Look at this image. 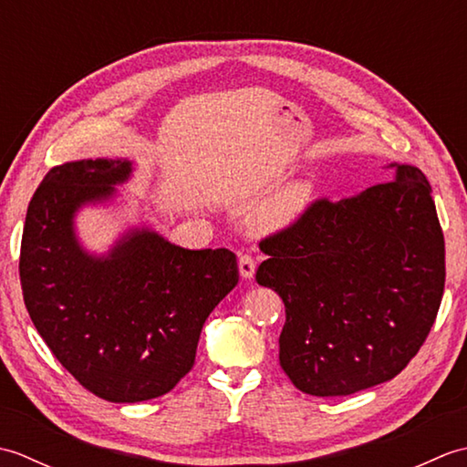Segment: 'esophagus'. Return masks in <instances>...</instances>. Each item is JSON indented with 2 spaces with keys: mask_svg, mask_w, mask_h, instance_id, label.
Returning <instances> with one entry per match:
<instances>
[{
  "mask_svg": "<svg viewBox=\"0 0 467 467\" xmlns=\"http://www.w3.org/2000/svg\"><path fill=\"white\" fill-rule=\"evenodd\" d=\"M239 271L243 279H253L254 271H256V261L249 253H241L239 256Z\"/></svg>",
  "mask_w": 467,
  "mask_h": 467,
  "instance_id": "esophagus-1",
  "label": "esophagus"
}]
</instances>
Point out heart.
I'll use <instances>...</instances> for the list:
<instances>
[{"label":"heart","instance_id":"heart-1","mask_svg":"<svg viewBox=\"0 0 467 467\" xmlns=\"http://www.w3.org/2000/svg\"><path fill=\"white\" fill-rule=\"evenodd\" d=\"M311 194L313 188L309 182H291L283 186L256 213V226L261 231H275V228L293 224L305 213Z\"/></svg>","mask_w":467,"mask_h":467}]
</instances>
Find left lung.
Masks as SVG:
<instances>
[{
	"mask_svg": "<svg viewBox=\"0 0 467 467\" xmlns=\"http://www.w3.org/2000/svg\"><path fill=\"white\" fill-rule=\"evenodd\" d=\"M361 194L317 198L261 241L256 283L285 303L279 361L296 389L337 398L389 381L428 339L445 285V243L420 168Z\"/></svg>",
	"mask_w": 467,
	"mask_h": 467,
	"instance_id": "8db88e82",
	"label": "left lung"
}]
</instances>
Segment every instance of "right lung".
<instances>
[{
	"label": "right lung",
	"mask_w": 467,
	"mask_h": 467,
	"mask_svg": "<svg viewBox=\"0 0 467 467\" xmlns=\"http://www.w3.org/2000/svg\"><path fill=\"white\" fill-rule=\"evenodd\" d=\"M130 162L96 158L54 166L27 206L19 281L26 309L56 359L112 403L161 398L192 369L206 317L239 283L228 249L188 251L150 231L90 256L74 213L106 201Z\"/></svg>",
	"instance_id": "1"
}]
</instances>
